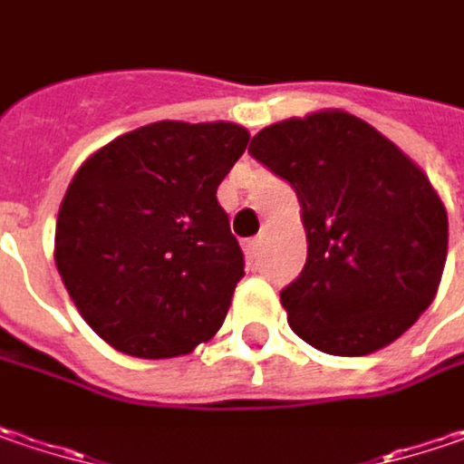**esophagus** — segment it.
<instances>
[{"label": "esophagus", "instance_id": "1", "mask_svg": "<svg viewBox=\"0 0 464 464\" xmlns=\"http://www.w3.org/2000/svg\"><path fill=\"white\" fill-rule=\"evenodd\" d=\"M245 250V258H247V264H253L256 258H258V253H261V237H253V240H247L243 245Z\"/></svg>", "mask_w": 464, "mask_h": 464}]
</instances>
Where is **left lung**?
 I'll list each match as a JSON object with an SVG mask.
<instances>
[{"label": "left lung", "instance_id": "obj_1", "mask_svg": "<svg viewBox=\"0 0 464 464\" xmlns=\"http://www.w3.org/2000/svg\"><path fill=\"white\" fill-rule=\"evenodd\" d=\"M247 151L290 182L303 211L308 261L282 290L292 332L339 358L405 334L439 292L450 243L426 172L342 109L274 122Z\"/></svg>", "mask_w": 464, "mask_h": 464}]
</instances>
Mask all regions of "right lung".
Wrapping results in <instances>:
<instances>
[{"mask_svg": "<svg viewBox=\"0 0 464 464\" xmlns=\"http://www.w3.org/2000/svg\"><path fill=\"white\" fill-rule=\"evenodd\" d=\"M250 132L161 120L91 153L62 198L54 261L85 324L132 358L193 353L245 276L217 188Z\"/></svg>", "mask_w": 464, "mask_h": 464, "instance_id": "obj_1", "label": "right lung"}]
</instances>
